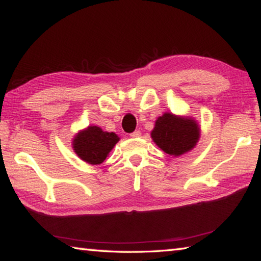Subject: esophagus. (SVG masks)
Masks as SVG:
<instances>
[{"instance_id":"34e87169","label":"esophagus","mask_w":261,"mask_h":261,"mask_svg":"<svg viewBox=\"0 0 261 261\" xmlns=\"http://www.w3.org/2000/svg\"><path fill=\"white\" fill-rule=\"evenodd\" d=\"M140 131L139 130H136V131H134V132H132V134L130 135L131 137H132V138H137V137H140Z\"/></svg>"}]
</instances>
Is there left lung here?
<instances>
[{"instance_id":"obj_1","label":"left lung","mask_w":261,"mask_h":261,"mask_svg":"<svg viewBox=\"0 0 261 261\" xmlns=\"http://www.w3.org/2000/svg\"><path fill=\"white\" fill-rule=\"evenodd\" d=\"M151 136L163 152L178 156L194 147L199 139V127L192 118L166 113L156 120Z\"/></svg>"}]
</instances>
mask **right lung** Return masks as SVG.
Returning a JSON list of instances; mask_svg holds the SVG:
<instances>
[{
  "mask_svg": "<svg viewBox=\"0 0 261 261\" xmlns=\"http://www.w3.org/2000/svg\"><path fill=\"white\" fill-rule=\"evenodd\" d=\"M120 138L114 132L102 131L99 126H88L76 136L73 148L82 160L91 165H100Z\"/></svg>",
  "mask_w": 261,
  "mask_h": 261,
  "instance_id": "obj_1",
  "label": "right lung"
}]
</instances>
